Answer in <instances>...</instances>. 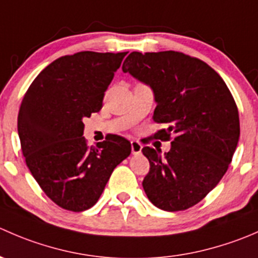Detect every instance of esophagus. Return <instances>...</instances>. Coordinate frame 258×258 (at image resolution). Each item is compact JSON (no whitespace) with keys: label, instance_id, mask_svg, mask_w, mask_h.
<instances>
[{"label":"esophagus","instance_id":"34e87169","mask_svg":"<svg viewBox=\"0 0 258 258\" xmlns=\"http://www.w3.org/2000/svg\"><path fill=\"white\" fill-rule=\"evenodd\" d=\"M131 150L134 155H140L142 151V145L139 141H132L131 142Z\"/></svg>","mask_w":258,"mask_h":258}]
</instances>
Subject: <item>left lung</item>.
<instances>
[{"instance_id":"1","label":"left lung","mask_w":258,"mask_h":258,"mask_svg":"<svg viewBox=\"0 0 258 258\" xmlns=\"http://www.w3.org/2000/svg\"><path fill=\"white\" fill-rule=\"evenodd\" d=\"M122 71L150 86L153 121L168 124L156 137L170 139L171 150L144 147L150 172L142 186L148 200L163 211L199 204L227 171L240 139V118L230 90L201 59L181 52H132Z\"/></svg>"}]
</instances>
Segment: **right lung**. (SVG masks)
I'll use <instances>...</instances> for the list:
<instances>
[{
	"mask_svg": "<svg viewBox=\"0 0 258 258\" xmlns=\"http://www.w3.org/2000/svg\"><path fill=\"white\" fill-rule=\"evenodd\" d=\"M127 52L83 51L49 63L21 103V148L41 188L59 207L81 212L98 201L131 144L116 135L88 147L83 118L102 108L103 96Z\"/></svg>",
	"mask_w": 258,
	"mask_h": 258,
	"instance_id": "right-lung-1",
	"label": "right lung"
}]
</instances>
